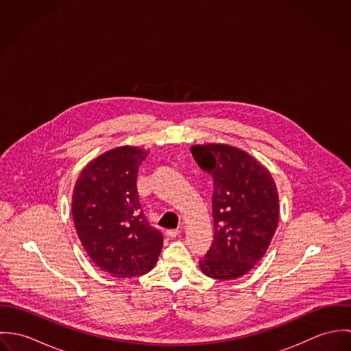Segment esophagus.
Listing matches in <instances>:
<instances>
[{"label":"esophagus","mask_w":351,"mask_h":351,"mask_svg":"<svg viewBox=\"0 0 351 351\" xmlns=\"http://www.w3.org/2000/svg\"><path fill=\"white\" fill-rule=\"evenodd\" d=\"M180 232H181L180 228H177V230H167V231H166V235H167L169 238H176V237L180 235Z\"/></svg>","instance_id":"esophagus-1"}]
</instances>
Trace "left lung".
<instances>
[{"mask_svg":"<svg viewBox=\"0 0 351 351\" xmlns=\"http://www.w3.org/2000/svg\"><path fill=\"white\" fill-rule=\"evenodd\" d=\"M213 178V243L200 261L215 280L249 273L267 250L278 224V193L269 170L246 151L228 145L192 146Z\"/></svg>","mask_w":351,"mask_h":351,"instance_id":"8db88e82","label":"left lung"}]
</instances>
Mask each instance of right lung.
Instances as JSON below:
<instances>
[{"mask_svg":"<svg viewBox=\"0 0 351 351\" xmlns=\"http://www.w3.org/2000/svg\"><path fill=\"white\" fill-rule=\"evenodd\" d=\"M149 151L123 146L89 162L73 192V219L84 249L116 278L149 273L163 246L139 201L136 180Z\"/></svg>","mask_w":351,"mask_h":351,"instance_id":"add662e5","label":"right lung"}]
</instances>
